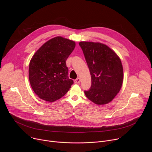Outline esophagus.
Masks as SVG:
<instances>
[{
    "instance_id": "esophagus-1",
    "label": "esophagus",
    "mask_w": 152,
    "mask_h": 152,
    "mask_svg": "<svg viewBox=\"0 0 152 152\" xmlns=\"http://www.w3.org/2000/svg\"><path fill=\"white\" fill-rule=\"evenodd\" d=\"M80 82V79L79 77H78V78H77L75 80V83H79Z\"/></svg>"
}]
</instances>
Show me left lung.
I'll return each mask as SVG.
<instances>
[{
    "label": "left lung",
    "instance_id": "1",
    "mask_svg": "<svg viewBox=\"0 0 152 152\" xmlns=\"http://www.w3.org/2000/svg\"><path fill=\"white\" fill-rule=\"evenodd\" d=\"M91 76V86L85 94L96 104L111 102L119 93L123 82L121 61L110 47L99 42L80 41Z\"/></svg>",
    "mask_w": 152,
    "mask_h": 152
}]
</instances>
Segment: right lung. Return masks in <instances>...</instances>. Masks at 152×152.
Segmentation results:
<instances>
[{"mask_svg": "<svg viewBox=\"0 0 152 152\" xmlns=\"http://www.w3.org/2000/svg\"><path fill=\"white\" fill-rule=\"evenodd\" d=\"M75 46V41L58 36L46 42L33 55L29 79L33 91L41 99L53 102L71 88L73 80L69 78L66 60Z\"/></svg>", "mask_w": 152, "mask_h": 152, "instance_id": "obj_1", "label": "right lung"}]
</instances>
